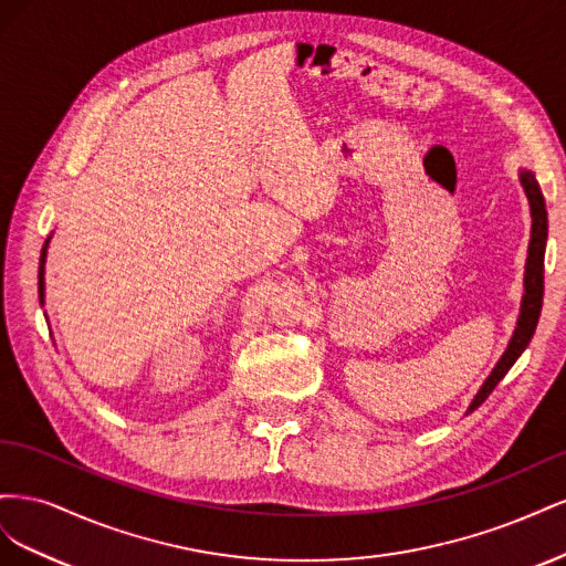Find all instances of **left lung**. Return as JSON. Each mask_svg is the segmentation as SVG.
<instances>
[{
    "label": "left lung",
    "mask_w": 566,
    "mask_h": 566,
    "mask_svg": "<svg viewBox=\"0 0 566 566\" xmlns=\"http://www.w3.org/2000/svg\"><path fill=\"white\" fill-rule=\"evenodd\" d=\"M520 181L524 186V193L528 198V208H531V241H528V256H526V269H524V297H522V310L517 318V328L515 335H512L510 345L505 354L501 356V361L495 364L493 373L482 385V389L476 391V397L472 399L468 413L482 406L489 394L495 389L505 373L515 366L522 352L528 347L531 337H534V331L538 325L541 316V306H543V262H545V241H547V210H545V200L541 193V186L536 177L528 172V169H522Z\"/></svg>",
    "instance_id": "obj_1"
}]
</instances>
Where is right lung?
<instances>
[{
	"label": "right lung",
	"instance_id": "add662e5",
	"mask_svg": "<svg viewBox=\"0 0 566 566\" xmlns=\"http://www.w3.org/2000/svg\"><path fill=\"white\" fill-rule=\"evenodd\" d=\"M51 238V235H49ZM49 238L42 248V256H40V302H44V262H46V245H49Z\"/></svg>",
	"mask_w": 566,
	"mask_h": 566
}]
</instances>
